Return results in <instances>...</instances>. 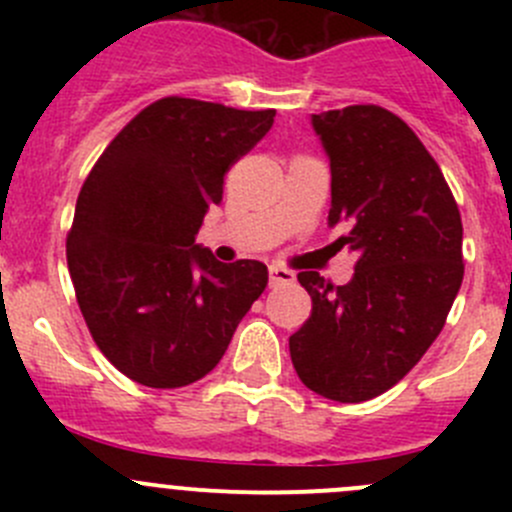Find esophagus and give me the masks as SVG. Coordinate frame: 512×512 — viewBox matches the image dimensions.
<instances>
[{
  "mask_svg": "<svg viewBox=\"0 0 512 512\" xmlns=\"http://www.w3.org/2000/svg\"><path fill=\"white\" fill-rule=\"evenodd\" d=\"M294 282V272L285 270L280 265L270 267V287H280V285H292Z\"/></svg>",
  "mask_w": 512,
  "mask_h": 512,
  "instance_id": "esophagus-1",
  "label": "esophagus"
}]
</instances>
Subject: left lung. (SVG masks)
Masks as SVG:
<instances>
[{
    "label": "left lung",
    "instance_id": "left-lung-1",
    "mask_svg": "<svg viewBox=\"0 0 512 512\" xmlns=\"http://www.w3.org/2000/svg\"><path fill=\"white\" fill-rule=\"evenodd\" d=\"M332 170L329 227L349 232L352 282L299 272L312 314L289 337L307 389L359 404L399 384L441 334L463 282V225L446 178L416 133L381 106L314 113Z\"/></svg>",
    "mask_w": 512,
    "mask_h": 512
}]
</instances>
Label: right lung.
Returning a JSON list of instances; mask_svg holds the SVG:
<instances>
[{
	"label": "right lung",
	"instance_id": "right-lung-1",
	"mask_svg": "<svg viewBox=\"0 0 512 512\" xmlns=\"http://www.w3.org/2000/svg\"><path fill=\"white\" fill-rule=\"evenodd\" d=\"M272 121L275 111L160 98L86 178L66 240L69 275L96 347L128 379L151 389L203 379L265 292L262 262L223 265L195 237L223 203L227 168Z\"/></svg>",
	"mask_w": 512,
	"mask_h": 512
}]
</instances>
